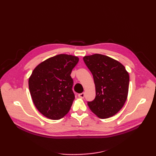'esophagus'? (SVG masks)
<instances>
[{"instance_id": "1", "label": "esophagus", "mask_w": 156, "mask_h": 156, "mask_svg": "<svg viewBox=\"0 0 156 156\" xmlns=\"http://www.w3.org/2000/svg\"><path fill=\"white\" fill-rule=\"evenodd\" d=\"M84 95H85V94H84V92H82V93H80L78 94V96L79 98H83L84 97Z\"/></svg>"}]
</instances>
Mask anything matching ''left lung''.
<instances>
[{"label":"left lung","mask_w":156,"mask_h":156,"mask_svg":"<svg viewBox=\"0 0 156 156\" xmlns=\"http://www.w3.org/2000/svg\"><path fill=\"white\" fill-rule=\"evenodd\" d=\"M96 87V98L87 104L100 119L116 115L123 107L129 90V76L119 61L107 56L94 54L83 57Z\"/></svg>","instance_id":"8db88e82"}]
</instances>
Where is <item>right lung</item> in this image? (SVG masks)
I'll list each match as a JSON object with an SVG mask.
<instances>
[{
  "label": "right lung",
  "mask_w": 156,
  "mask_h": 156,
  "mask_svg": "<svg viewBox=\"0 0 156 156\" xmlns=\"http://www.w3.org/2000/svg\"><path fill=\"white\" fill-rule=\"evenodd\" d=\"M79 62L77 56L56 55L41 62L33 70L29 87L37 110L51 120H59L69 112L75 99L70 76Z\"/></svg>",
  "instance_id": "add662e5"
}]
</instances>
